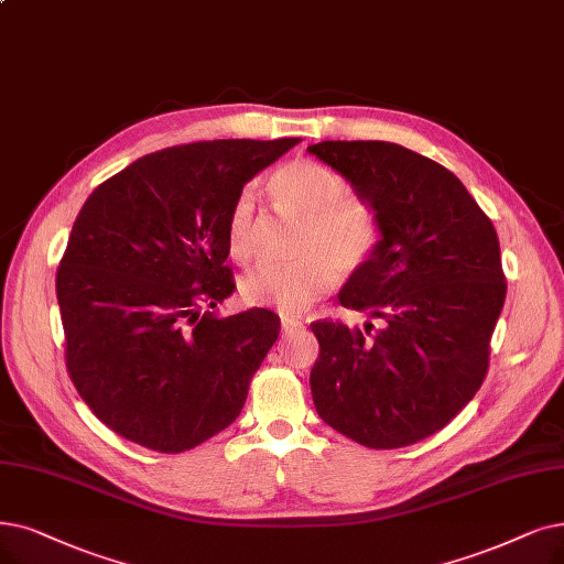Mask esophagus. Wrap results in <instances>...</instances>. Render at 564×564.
<instances>
[{
  "mask_svg": "<svg viewBox=\"0 0 564 564\" xmlns=\"http://www.w3.org/2000/svg\"><path fill=\"white\" fill-rule=\"evenodd\" d=\"M303 328V322L294 319V317H282V335H294Z\"/></svg>",
  "mask_w": 564,
  "mask_h": 564,
  "instance_id": "obj_1",
  "label": "esophagus"
}]
</instances>
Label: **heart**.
Instances as JSON below:
<instances>
[{"label":"heart","instance_id":"b5f03b06","mask_svg":"<svg viewBox=\"0 0 564 564\" xmlns=\"http://www.w3.org/2000/svg\"><path fill=\"white\" fill-rule=\"evenodd\" d=\"M278 204L305 219L299 240L301 261L291 265H259L238 289L247 305L273 307L284 317L301 314L326 296L337 268L354 270L375 252L379 229L372 210L349 194L347 180L312 160L284 164L270 177ZM227 250L245 263L257 250V189L242 187L227 215Z\"/></svg>","mask_w":564,"mask_h":564}]
</instances>
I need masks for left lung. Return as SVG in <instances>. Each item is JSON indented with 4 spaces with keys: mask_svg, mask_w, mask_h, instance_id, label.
<instances>
[{
    "mask_svg": "<svg viewBox=\"0 0 564 564\" xmlns=\"http://www.w3.org/2000/svg\"><path fill=\"white\" fill-rule=\"evenodd\" d=\"M375 213L379 240L337 294L381 319L349 328L317 322L310 372L317 414L370 448L410 446L437 433L475 398L507 296L500 240L460 180L387 141L307 148Z\"/></svg>",
    "mask_w": 564,
    "mask_h": 564,
    "instance_id": "8db88e82",
    "label": "left lung"
}]
</instances>
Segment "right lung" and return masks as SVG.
Returning a JSON list of instances; mask_svg holds the SVG:
<instances>
[{
    "instance_id": "right-lung-1",
    "label": "right lung",
    "mask_w": 564,
    "mask_h": 564,
    "mask_svg": "<svg viewBox=\"0 0 564 564\" xmlns=\"http://www.w3.org/2000/svg\"><path fill=\"white\" fill-rule=\"evenodd\" d=\"M299 139H224L141 156L80 208L57 270L66 370L120 437L180 454L231 425L280 335L275 312L231 317L227 215Z\"/></svg>"
}]
</instances>
